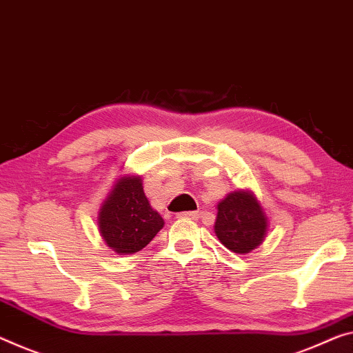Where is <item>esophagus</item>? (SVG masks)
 I'll use <instances>...</instances> for the list:
<instances>
[{
    "label": "esophagus",
    "mask_w": 353,
    "mask_h": 353,
    "mask_svg": "<svg viewBox=\"0 0 353 353\" xmlns=\"http://www.w3.org/2000/svg\"><path fill=\"white\" fill-rule=\"evenodd\" d=\"M178 218L180 219H197L199 213L197 211H183V213H178Z\"/></svg>",
    "instance_id": "esophagus-1"
}]
</instances>
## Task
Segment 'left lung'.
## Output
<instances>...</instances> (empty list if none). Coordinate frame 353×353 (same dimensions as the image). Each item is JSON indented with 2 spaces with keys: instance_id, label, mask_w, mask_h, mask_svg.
<instances>
[{
  "instance_id": "8db88e82",
  "label": "left lung",
  "mask_w": 353,
  "mask_h": 353,
  "mask_svg": "<svg viewBox=\"0 0 353 353\" xmlns=\"http://www.w3.org/2000/svg\"><path fill=\"white\" fill-rule=\"evenodd\" d=\"M214 232L232 252L248 254L263 241L267 218L251 192L233 191L218 205Z\"/></svg>"
}]
</instances>
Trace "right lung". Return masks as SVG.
<instances>
[{
	"label": "right lung",
	"instance_id": "1",
	"mask_svg": "<svg viewBox=\"0 0 353 353\" xmlns=\"http://www.w3.org/2000/svg\"><path fill=\"white\" fill-rule=\"evenodd\" d=\"M162 227L164 219L151 208L140 176L120 178L99 211L101 235L121 256L139 252Z\"/></svg>",
	"mask_w": 353,
	"mask_h": 353
}]
</instances>
